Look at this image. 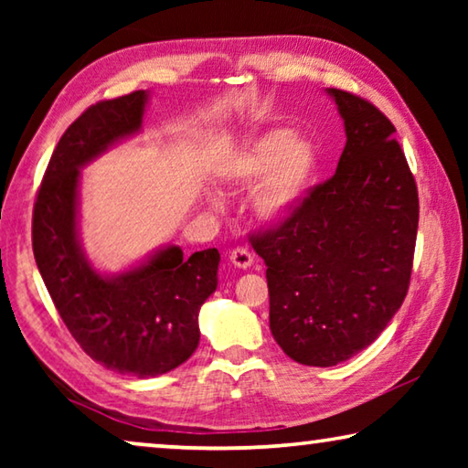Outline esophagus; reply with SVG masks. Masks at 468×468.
I'll return each mask as SVG.
<instances>
[{
  "label": "esophagus",
  "mask_w": 468,
  "mask_h": 468,
  "mask_svg": "<svg viewBox=\"0 0 468 468\" xmlns=\"http://www.w3.org/2000/svg\"><path fill=\"white\" fill-rule=\"evenodd\" d=\"M229 260H231L233 266L237 268H250L253 264V253L245 248H235L231 253H229Z\"/></svg>",
  "instance_id": "esophagus-1"
}]
</instances>
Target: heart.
Listing matches in <instances>:
<instances>
[{
	"instance_id": "b5f03b06",
	"label": "heart",
	"mask_w": 468,
	"mask_h": 468,
	"mask_svg": "<svg viewBox=\"0 0 468 468\" xmlns=\"http://www.w3.org/2000/svg\"><path fill=\"white\" fill-rule=\"evenodd\" d=\"M320 154L312 140L289 130H268L250 138L227 158L220 177L233 187L261 184L253 192V210L266 223L295 215L318 176Z\"/></svg>"
}]
</instances>
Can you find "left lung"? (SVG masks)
I'll return each mask as SVG.
<instances>
[{"label":"left lung","instance_id":"obj_1","mask_svg":"<svg viewBox=\"0 0 468 468\" xmlns=\"http://www.w3.org/2000/svg\"><path fill=\"white\" fill-rule=\"evenodd\" d=\"M345 122L336 173L251 245L264 260L271 330L292 361L330 367L382 335L407 297L419 196L392 122L326 89Z\"/></svg>","mask_w":468,"mask_h":468}]
</instances>
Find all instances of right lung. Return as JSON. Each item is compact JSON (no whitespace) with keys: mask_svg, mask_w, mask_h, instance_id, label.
I'll list each match as a JSON object with an SVG mask.
<instances>
[{"mask_svg":"<svg viewBox=\"0 0 468 468\" xmlns=\"http://www.w3.org/2000/svg\"><path fill=\"white\" fill-rule=\"evenodd\" d=\"M146 90L101 101L55 146L33 210V251L45 287L82 351L107 369L154 378L179 367L200 343L197 312L217 291L220 253L184 258L177 245L120 274H101L78 235L80 169L138 133Z\"/></svg>","mask_w":468,"mask_h":468,"instance_id":"1","label":"right lung"}]
</instances>
